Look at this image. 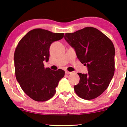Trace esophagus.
<instances>
[{"instance_id": "1", "label": "esophagus", "mask_w": 127, "mask_h": 127, "mask_svg": "<svg viewBox=\"0 0 127 127\" xmlns=\"http://www.w3.org/2000/svg\"><path fill=\"white\" fill-rule=\"evenodd\" d=\"M72 73V72H70V71H65V74H70Z\"/></svg>"}]
</instances>
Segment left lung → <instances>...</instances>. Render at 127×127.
Instances as JSON below:
<instances>
[{
	"label": "left lung",
	"instance_id": "1",
	"mask_svg": "<svg viewBox=\"0 0 127 127\" xmlns=\"http://www.w3.org/2000/svg\"><path fill=\"white\" fill-rule=\"evenodd\" d=\"M64 38L88 68L86 74L78 73L80 81L74 86L77 95L88 100L98 97L107 89L114 75L113 43L100 30L92 27L66 33Z\"/></svg>",
	"mask_w": 127,
	"mask_h": 127
}]
</instances>
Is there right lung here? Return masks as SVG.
<instances>
[{
    "instance_id": "1",
    "label": "right lung",
    "mask_w": 127,
    "mask_h": 127,
    "mask_svg": "<svg viewBox=\"0 0 127 127\" xmlns=\"http://www.w3.org/2000/svg\"><path fill=\"white\" fill-rule=\"evenodd\" d=\"M64 33L41 29L30 31L19 41L15 51V76L26 94L36 101H45L56 93L58 82L65 75L62 69L45 67L49 60L51 44L63 38Z\"/></svg>"
}]
</instances>
